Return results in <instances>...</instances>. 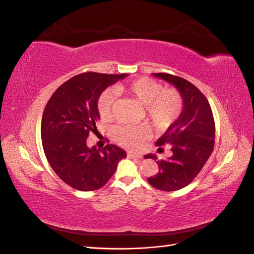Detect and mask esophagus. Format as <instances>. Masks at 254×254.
Wrapping results in <instances>:
<instances>
[{"label": "esophagus", "instance_id": "34e87169", "mask_svg": "<svg viewBox=\"0 0 254 254\" xmlns=\"http://www.w3.org/2000/svg\"><path fill=\"white\" fill-rule=\"evenodd\" d=\"M127 156L130 159H141L142 158L141 153H135V152H128Z\"/></svg>", "mask_w": 254, "mask_h": 254}]
</instances>
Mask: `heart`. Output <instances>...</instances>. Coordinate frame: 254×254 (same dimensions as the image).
Listing matches in <instances>:
<instances>
[{
	"instance_id": "heart-1",
	"label": "heart",
	"mask_w": 254,
	"mask_h": 254,
	"mask_svg": "<svg viewBox=\"0 0 254 254\" xmlns=\"http://www.w3.org/2000/svg\"><path fill=\"white\" fill-rule=\"evenodd\" d=\"M119 92L131 96L144 106L145 117L152 127L162 131L172 126L180 117L183 109V98L175 89H164L163 84L149 78L141 77L127 83H119ZM115 102V93L107 89L97 99V111L103 120L111 117ZM148 134L146 127L118 125L113 127L112 135L120 145L128 148H136Z\"/></svg>"
}]
</instances>
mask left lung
<instances>
[{
	"label": "left lung",
	"mask_w": 254,
	"mask_h": 254,
	"mask_svg": "<svg viewBox=\"0 0 254 254\" xmlns=\"http://www.w3.org/2000/svg\"><path fill=\"white\" fill-rule=\"evenodd\" d=\"M152 75L174 84L183 98V110L156 143L170 145L172 156L166 160H158L151 153L144 157L156 160L159 166L148 182L157 190H178L195 179L211 156L215 142L213 113L202 92L189 80L167 73Z\"/></svg>",
	"instance_id": "left-lung-1"
}]
</instances>
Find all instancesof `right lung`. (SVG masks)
Segmentation results:
<instances>
[{"label": "right lung", "instance_id": "add662e5", "mask_svg": "<svg viewBox=\"0 0 254 254\" xmlns=\"http://www.w3.org/2000/svg\"><path fill=\"white\" fill-rule=\"evenodd\" d=\"M127 74L87 72L74 76L54 92L43 111L42 146L51 167L75 190L89 191L104 187L117 171L126 151L107 144L89 148V133L97 131V99L110 84Z\"/></svg>", "mask_w": 254, "mask_h": 254}]
</instances>
